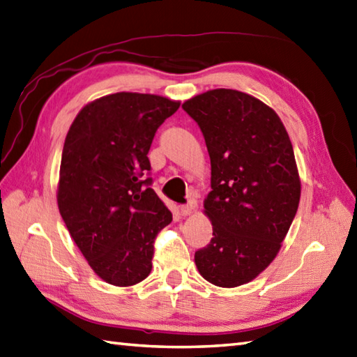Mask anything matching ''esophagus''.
<instances>
[{
	"label": "esophagus",
	"instance_id": "1",
	"mask_svg": "<svg viewBox=\"0 0 357 357\" xmlns=\"http://www.w3.org/2000/svg\"><path fill=\"white\" fill-rule=\"evenodd\" d=\"M194 208H195V203H194V202H189V203H186V204H181V206H180V212H181V215H183V217H186V215H191L192 211H194Z\"/></svg>",
	"mask_w": 357,
	"mask_h": 357
}]
</instances>
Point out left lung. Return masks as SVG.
I'll return each mask as SVG.
<instances>
[{
    "label": "left lung",
    "instance_id": "1",
    "mask_svg": "<svg viewBox=\"0 0 357 357\" xmlns=\"http://www.w3.org/2000/svg\"><path fill=\"white\" fill-rule=\"evenodd\" d=\"M181 108L200 126L212 169V238L195 252L197 268L218 287L241 286L272 263L296 215L291 142L273 109L241 91L211 90Z\"/></svg>",
    "mask_w": 357,
    "mask_h": 357
}]
</instances>
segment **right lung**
<instances>
[{"label": "right lung", "mask_w": 357, "mask_h": 357, "mask_svg": "<svg viewBox=\"0 0 357 357\" xmlns=\"http://www.w3.org/2000/svg\"><path fill=\"white\" fill-rule=\"evenodd\" d=\"M178 107L154 94L116 93L84 107L68 130L59 212L93 271L113 286L146 278L155 236L172 221L151 188L148 151Z\"/></svg>", "instance_id": "1"}]
</instances>
